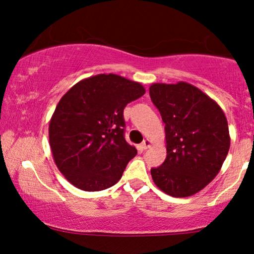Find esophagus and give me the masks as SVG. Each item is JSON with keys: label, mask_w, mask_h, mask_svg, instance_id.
<instances>
[{"label": "esophagus", "mask_w": 254, "mask_h": 254, "mask_svg": "<svg viewBox=\"0 0 254 254\" xmlns=\"http://www.w3.org/2000/svg\"><path fill=\"white\" fill-rule=\"evenodd\" d=\"M149 147H150V141H149V139H144V141L141 143V148L143 150L148 149V148H149Z\"/></svg>", "instance_id": "1"}]
</instances>
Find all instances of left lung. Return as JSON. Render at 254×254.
Returning a JSON list of instances; mask_svg holds the SVG:
<instances>
[{"label": "left lung", "instance_id": "obj_1", "mask_svg": "<svg viewBox=\"0 0 254 254\" xmlns=\"http://www.w3.org/2000/svg\"><path fill=\"white\" fill-rule=\"evenodd\" d=\"M153 104L165 123L167 156L151 168L157 188L173 197H189L216 177L228 154L230 138L221 107L190 83H154Z\"/></svg>", "mask_w": 254, "mask_h": 254}]
</instances>
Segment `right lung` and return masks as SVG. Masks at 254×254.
Returning a JSON list of instances; mask_svg holds the SVG:
<instances>
[{
  "label": "right lung",
  "mask_w": 254,
  "mask_h": 254,
  "mask_svg": "<svg viewBox=\"0 0 254 254\" xmlns=\"http://www.w3.org/2000/svg\"><path fill=\"white\" fill-rule=\"evenodd\" d=\"M138 82L100 74L72 86L58 103L49 127L50 147L61 173L83 191L115 185L137 154L125 141L124 109L141 98Z\"/></svg>",
  "instance_id": "add662e5"
}]
</instances>
